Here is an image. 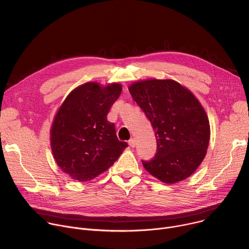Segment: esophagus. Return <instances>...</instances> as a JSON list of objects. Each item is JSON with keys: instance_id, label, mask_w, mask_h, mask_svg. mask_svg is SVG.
Instances as JSON below:
<instances>
[{"instance_id": "1", "label": "esophagus", "mask_w": 249, "mask_h": 249, "mask_svg": "<svg viewBox=\"0 0 249 249\" xmlns=\"http://www.w3.org/2000/svg\"><path fill=\"white\" fill-rule=\"evenodd\" d=\"M128 144H129V146L130 147H132V148H134L135 146H136V141H135V139H130L129 140V142H128Z\"/></svg>"}]
</instances>
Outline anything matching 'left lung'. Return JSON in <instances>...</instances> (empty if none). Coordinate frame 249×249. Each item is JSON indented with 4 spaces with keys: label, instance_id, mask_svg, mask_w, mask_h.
<instances>
[{
    "label": "left lung",
    "instance_id": "1",
    "mask_svg": "<svg viewBox=\"0 0 249 249\" xmlns=\"http://www.w3.org/2000/svg\"><path fill=\"white\" fill-rule=\"evenodd\" d=\"M129 91L150 120L157 152L144 168L163 183L175 184L190 177L200 165L210 142V122L195 95L177 81L149 79Z\"/></svg>",
    "mask_w": 249,
    "mask_h": 249
}]
</instances>
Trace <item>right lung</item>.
I'll return each instance as SVG.
<instances>
[{"label":"right lung","mask_w":249,"mask_h":249,"mask_svg":"<svg viewBox=\"0 0 249 249\" xmlns=\"http://www.w3.org/2000/svg\"><path fill=\"white\" fill-rule=\"evenodd\" d=\"M121 91L118 83L101 87L88 82L71 92L56 113L51 131L53 154L58 167L79 182L106 171L128 147L107 120Z\"/></svg>","instance_id":"obj_1"}]
</instances>
